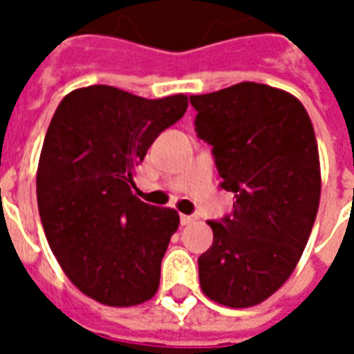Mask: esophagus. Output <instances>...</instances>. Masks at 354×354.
Wrapping results in <instances>:
<instances>
[{
	"instance_id": "1",
	"label": "esophagus",
	"mask_w": 354,
	"mask_h": 354,
	"mask_svg": "<svg viewBox=\"0 0 354 354\" xmlns=\"http://www.w3.org/2000/svg\"><path fill=\"white\" fill-rule=\"evenodd\" d=\"M196 222V216L194 215H180V224L182 226H189V224H193Z\"/></svg>"
}]
</instances>
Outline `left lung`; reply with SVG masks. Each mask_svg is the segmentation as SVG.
<instances>
[{"label": "left lung", "mask_w": 354, "mask_h": 354, "mask_svg": "<svg viewBox=\"0 0 354 354\" xmlns=\"http://www.w3.org/2000/svg\"><path fill=\"white\" fill-rule=\"evenodd\" d=\"M189 101L221 187L235 194L232 213L207 222L200 286L221 305L253 307L290 277L313 232L322 191L313 122L296 97L257 82Z\"/></svg>", "instance_id": "8db88e82"}]
</instances>
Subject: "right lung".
<instances>
[{"label": "right lung", "instance_id": "1", "mask_svg": "<svg viewBox=\"0 0 354 354\" xmlns=\"http://www.w3.org/2000/svg\"><path fill=\"white\" fill-rule=\"evenodd\" d=\"M185 110V95L88 86L64 97L47 128L36 174L41 226L69 281L102 305L132 307L158 292L180 216L133 194V169Z\"/></svg>", "mask_w": 354, "mask_h": 354}]
</instances>
